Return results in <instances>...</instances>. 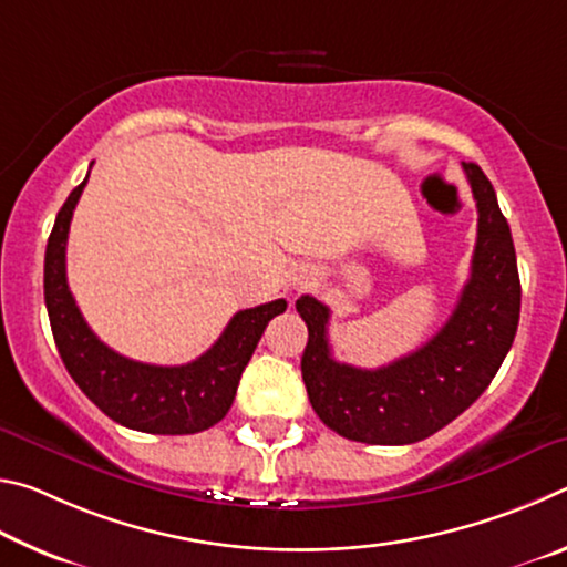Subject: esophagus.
Masks as SVG:
<instances>
[{
  "label": "esophagus",
  "instance_id": "esophagus-1",
  "mask_svg": "<svg viewBox=\"0 0 567 567\" xmlns=\"http://www.w3.org/2000/svg\"><path fill=\"white\" fill-rule=\"evenodd\" d=\"M307 280H310V277H307V272H305V275H300V277H297V280H295V285H307Z\"/></svg>",
  "mask_w": 567,
  "mask_h": 567
}]
</instances>
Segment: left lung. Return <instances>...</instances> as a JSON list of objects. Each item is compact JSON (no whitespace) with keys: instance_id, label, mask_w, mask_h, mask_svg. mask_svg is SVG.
Listing matches in <instances>:
<instances>
[{"instance_id":"8db88e82","label":"left lung","mask_w":567,"mask_h":567,"mask_svg":"<svg viewBox=\"0 0 567 567\" xmlns=\"http://www.w3.org/2000/svg\"><path fill=\"white\" fill-rule=\"evenodd\" d=\"M477 203L470 280L450 320L422 348L378 370L332 358L330 307L302 295L307 324L302 380L318 417L334 433L368 445H410L435 435L491 385L520 320V277L513 235L495 189L475 162L463 165Z\"/></svg>"}]
</instances>
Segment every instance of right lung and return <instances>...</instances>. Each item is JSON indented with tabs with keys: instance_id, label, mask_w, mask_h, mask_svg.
Instances as JSON below:
<instances>
[{
	"instance_id": "add662e5",
	"label": "right lung",
	"mask_w": 567,
	"mask_h": 567,
	"mask_svg": "<svg viewBox=\"0 0 567 567\" xmlns=\"http://www.w3.org/2000/svg\"><path fill=\"white\" fill-rule=\"evenodd\" d=\"M87 177L66 197L44 252V302L64 368L76 388L124 427L152 435L203 433L233 408L239 378L267 322L285 312L287 302L239 310L213 348L187 364L165 368L114 352L84 322L66 285V235Z\"/></svg>"
}]
</instances>
